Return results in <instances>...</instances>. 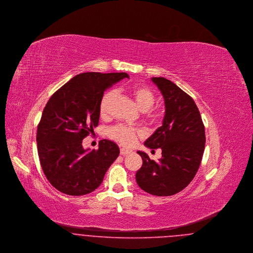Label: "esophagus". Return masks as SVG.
Masks as SVG:
<instances>
[{"label": "esophagus", "instance_id": "obj_1", "mask_svg": "<svg viewBox=\"0 0 253 253\" xmlns=\"http://www.w3.org/2000/svg\"><path fill=\"white\" fill-rule=\"evenodd\" d=\"M132 152L133 151L130 150V149L120 148V155H122V156H126L128 154H131Z\"/></svg>", "mask_w": 253, "mask_h": 253}]
</instances>
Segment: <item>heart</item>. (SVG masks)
Listing matches in <instances>:
<instances>
[{
    "instance_id": "b5f03b06",
    "label": "heart",
    "mask_w": 253,
    "mask_h": 253,
    "mask_svg": "<svg viewBox=\"0 0 253 253\" xmlns=\"http://www.w3.org/2000/svg\"><path fill=\"white\" fill-rule=\"evenodd\" d=\"M129 93L133 96L138 109L144 113L145 119L150 122L157 121L159 115L152 108L156 102L155 92L147 85L136 84L129 88ZM114 95L115 92L113 90H107L101 96L99 102V114L101 117H105L107 115L109 105L111 103ZM108 133L112 138L127 146L134 144L138 136L143 135L142 130L128 127L125 125H117L115 127H112L111 129H109Z\"/></svg>"
}]
</instances>
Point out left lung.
<instances>
[{"label":"left lung","mask_w":253,"mask_h":253,"mask_svg":"<svg viewBox=\"0 0 253 253\" xmlns=\"http://www.w3.org/2000/svg\"><path fill=\"white\" fill-rule=\"evenodd\" d=\"M164 98L163 126L144 142L150 149H162L159 162L137 151L142 166L135 174L138 186L155 196H171L184 189L193 179L203 159L206 132L192 97L164 77L151 79Z\"/></svg>","instance_id":"1"}]
</instances>
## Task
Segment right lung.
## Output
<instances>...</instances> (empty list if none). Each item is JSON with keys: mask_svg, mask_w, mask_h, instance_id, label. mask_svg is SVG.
I'll return each mask as SVG.
<instances>
[{"mask_svg": "<svg viewBox=\"0 0 253 253\" xmlns=\"http://www.w3.org/2000/svg\"><path fill=\"white\" fill-rule=\"evenodd\" d=\"M126 77L125 73L80 74L47 101L37 128V149L45 177L60 192H92L119 157V146L111 140H100L91 151L83 148L82 140L98 125L105 90Z\"/></svg>", "mask_w": 253, "mask_h": 253, "instance_id": "1", "label": "right lung"}]
</instances>
